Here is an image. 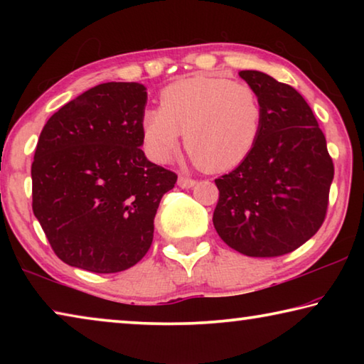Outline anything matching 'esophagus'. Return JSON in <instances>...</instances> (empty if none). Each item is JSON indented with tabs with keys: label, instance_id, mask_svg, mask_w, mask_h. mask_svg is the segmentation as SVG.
Returning <instances> with one entry per match:
<instances>
[{
	"label": "esophagus",
	"instance_id": "1",
	"mask_svg": "<svg viewBox=\"0 0 364 364\" xmlns=\"http://www.w3.org/2000/svg\"><path fill=\"white\" fill-rule=\"evenodd\" d=\"M178 186L183 188V189H191L196 186V180H193V178H188V176H180L178 178Z\"/></svg>",
	"mask_w": 364,
	"mask_h": 364
}]
</instances>
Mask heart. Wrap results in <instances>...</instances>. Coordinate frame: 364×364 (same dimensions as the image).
<instances>
[{"mask_svg": "<svg viewBox=\"0 0 364 364\" xmlns=\"http://www.w3.org/2000/svg\"><path fill=\"white\" fill-rule=\"evenodd\" d=\"M263 125V104L250 85L212 75H196L160 93V107L141 114L146 154L167 164L184 146L193 162L208 170L236 167L254 151Z\"/></svg>", "mask_w": 364, "mask_h": 364, "instance_id": "b5f03b06", "label": "heart"}]
</instances>
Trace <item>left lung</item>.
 Returning <instances> with one entry per match:
<instances>
[{"label": "left lung", "instance_id": "left-lung-1", "mask_svg": "<svg viewBox=\"0 0 364 364\" xmlns=\"http://www.w3.org/2000/svg\"><path fill=\"white\" fill-rule=\"evenodd\" d=\"M263 104L262 133L247 159L217 178L213 226L247 257H279L321 228L334 165L310 106L297 90L258 70L239 72Z\"/></svg>", "mask_w": 364, "mask_h": 364}]
</instances>
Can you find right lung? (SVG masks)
Returning a JSON list of instances; mask_svg holds the SVG:
<instances>
[{"label": "right lung", "mask_w": 364, "mask_h": 364, "mask_svg": "<svg viewBox=\"0 0 364 364\" xmlns=\"http://www.w3.org/2000/svg\"><path fill=\"white\" fill-rule=\"evenodd\" d=\"M141 83H101L43 127L32 164L33 213L64 263L119 273L149 250L154 218L173 171L141 151Z\"/></svg>", "instance_id": "1"}]
</instances>
